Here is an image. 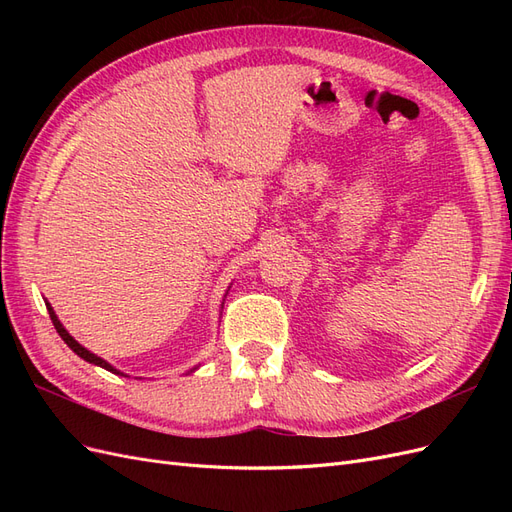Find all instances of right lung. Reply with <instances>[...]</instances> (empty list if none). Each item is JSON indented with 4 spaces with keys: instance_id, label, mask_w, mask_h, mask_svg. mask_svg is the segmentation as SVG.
Instances as JSON below:
<instances>
[{
    "instance_id": "obj_1",
    "label": "right lung",
    "mask_w": 512,
    "mask_h": 512,
    "mask_svg": "<svg viewBox=\"0 0 512 512\" xmlns=\"http://www.w3.org/2000/svg\"><path fill=\"white\" fill-rule=\"evenodd\" d=\"M46 303V309H49V316H51V320H53V327L57 329V333H59V337L61 339H64V342L68 344V348L74 352V354H79L81 356V359L83 361H87V363H91V365H98V367H102V369H106V371H111V374H117V376H126V374H123V371H119L117 367H113L111 363H108V361H104V359H100V356L98 354H94V352H89L85 346H81L79 342H76V339L66 331V327H64V324H61L59 322V318H57V314H55V309L51 307V303L49 301H44ZM198 367H194V369H190L188 371V374H192V371H196Z\"/></svg>"
}]
</instances>
